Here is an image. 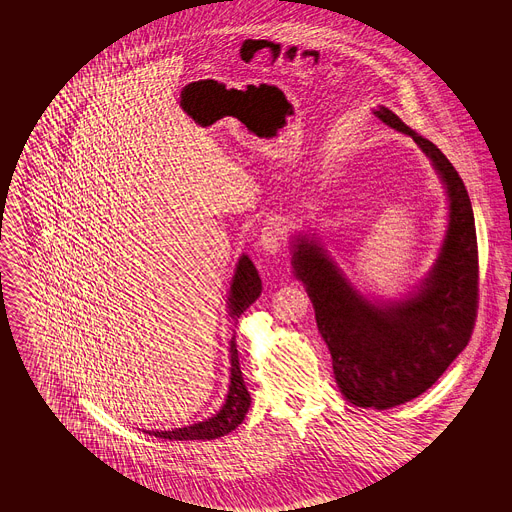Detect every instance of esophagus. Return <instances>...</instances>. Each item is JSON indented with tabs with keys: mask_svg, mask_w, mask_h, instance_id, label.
<instances>
[{
	"mask_svg": "<svg viewBox=\"0 0 512 512\" xmlns=\"http://www.w3.org/2000/svg\"><path fill=\"white\" fill-rule=\"evenodd\" d=\"M281 240H283V229L281 223L276 219L266 221L263 229H261V238H259V246L268 251V253H276L281 248Z\"/></svg>",
	"mask_w": 512,
	"mask_h": 512,
	"instance_id": "obj_1",
	"label": "esophagus"
}]
</instances>
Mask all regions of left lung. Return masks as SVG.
<instances>
[{
	"mask_svg": "<svg viewBox=\"0 0 512 512\" xmlns=\"http://www.w3.org/2000/svg\"><path fill=\"white\" fill-rule=\"evenodd\" d=\"M375 116L415 140L447 186L449 231L434 270L417 295L377 306L358 295L315 242L300 238L293 264L343 396L358 407L388 409L426 392L469 343L479 308V249L471 201L449 159L392 110L381 107Z\"/></svg>",
	"mask_w": 512,
	"mask_h": 512,
	"instance_id": "1",
	"label": "left lung"
}]
</instances>
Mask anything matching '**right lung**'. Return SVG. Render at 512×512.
Returning <instances> with one entry per match:
<instances>
[{
    "label": "right lung",
    "mask_w": 512,
    "mask_h": 512,
    "mask_svg": "<svg viewBox=\"0 0 512 512\" xmlns=\"http://www.w3.org/2000/svg\"><path fill=\"white\" fill-rule=\"evenodd\" d=\"M259 295H261L259 272L249 261V257L244 255L238 263L233 285H231V296H229L231 317L238 319L259 298ZM249 403H251V396H249L248 387L242 377L240 362H238V349H236L233 338L231 340V387H229L227 400L219 409V413L212 419L193 424V426L176 428L171 432H146V434L169 439V441H193V439L210 441V439L233 432L238 424H242V420L248 413Z\"/></svg>",
    "instance_id": "obj_1"
}]
</instances>
